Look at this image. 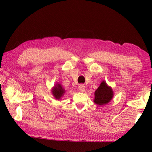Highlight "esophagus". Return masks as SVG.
<instances>
[{"instance_id": "obj_1", "label": "esophagus", "mask_w": 152, "mask_h": 152, "mask_svg": "<svg viewBox=\"0 0 152 152\" xmlns=\"http://www.w3.org/2000/svg\"><path fill=\"white\" fill-rule=\"evenodd\" d=\"M79 90L81 92H84L85 91V86L84 84H80L79 85Z\"/></svg>"}]
</instances>
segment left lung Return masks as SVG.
Masks as SVG:
<instances>
[{"label":"left lung","mask_w":152,"mask_h":152,"mask_svg":"<svg viewBox=\"0 0 152 152\" xmlns=\"http://www.w3.org/2000/svg\"><path fill=\"white\" fill-rule=\"evenodd\" d=\"M114 96V92L112 88L102 80L96 91L94 92V102L98 105H104L110 102Z\"/></svg>","instance_id":"8db88e82"}]
</instances>
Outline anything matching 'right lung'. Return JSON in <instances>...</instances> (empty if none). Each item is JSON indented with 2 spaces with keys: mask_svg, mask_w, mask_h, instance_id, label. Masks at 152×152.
Here are the masks:
<instances>
[{
  "mask_svg": "<svg viewBox=\"0 0 152 152\" xmlns=\"http://www.w3.org/2000/svg\"><path fill=\"white\" fill-rule=\"evenodd\" d=\"M65 92V89L59 83H56L54 86L51 88V93L56 100H60L61 98L63 97Z\"/></svg>",
  "mask_w": 152,
  "mask_h": 152,
  "instance_id": "obj_1",
  "label": "right lung"
}]
</instances>
